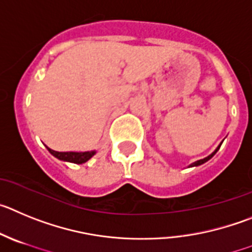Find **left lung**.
<instances>
[{
    "label": "left lung",
    "instance_id": "left-lung-1",
    "mask_svg": "<svg viewBox=\"0 0 252 252\" xmlns=\"http://www.w3.org/2000/svg\"><path fill=\"white\" fill-rule=\"evenodd\" d=\"M220 147H221V146H220ZM220 147H219V148H217V149H216V151H215V152H214V153L211 154V156H208V157H206V158H203V159H199V160H197V162L192 163V164H191V167H193V165H199V164H202V163L207 162V160H208V159H211V158L214 157L215 154H216V152H217V151H219V149H220Z\"/></svg>",
    "mask_w": 252,
    "mask_h": 252
}]
</instances>
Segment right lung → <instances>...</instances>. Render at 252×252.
Listing matches in <instances>:
<instances>
[{
  "label": "right lung",
  "instance_id": "1",
  "mask_svg": "<svg viewBox=\"0 0 252 252\" xmlns=\"http://www.w3.org/2000/svg\"><path fill=\"white\" fill-rule=\"evenodd\" d=\"M47 149H49V152L53 154L54 157L59 158L61 160H66V162L76 163V164L85 163L95 154V152H56L50 148Z\"/></svg>",
  "mask_w": 252,
  "mask_h": 252
}]
</instances>
